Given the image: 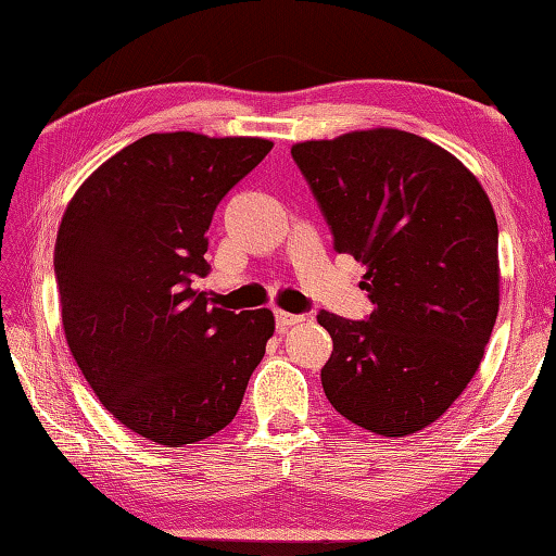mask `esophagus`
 Here are the masks:
<instances>
[{
	"instance_id": "esophagus-1",
	"label": "esophagus",
	"mask_w": 556,
	"mask_h": 556,
	"mask_svg": "<svg viewBox=\"0 0 556 556\" xmlns=\"http://www.w3.org/2000/svg\"><path fill=\"white\" fill-rule=\"evenodd\" d=\"M275 318H277V328L279 330L291 328V325H299V323L306 320V318H303V315H293V313H287V311H277Z\"/></svg>"
}]
</instances>
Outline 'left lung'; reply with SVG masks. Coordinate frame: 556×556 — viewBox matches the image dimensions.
<instances>
[{"mask_svg":"<svg viewBox=\"0 0 556 556\" xmlns=\"http://www.w3.org/2000/svg\"><path fill=\"white\" fill-rule=\"evenodd\" d=\"M291 156L337 253L366 265L374 313L320 311L330 405L380 437L437 421L480 368L498 313V226L486 192L433 141L376 127L301 141Z\"/></svg>","mask_w":556,"mask_h":556,"instance_id":"8db88e82","label":"left lung"}]
</instances>
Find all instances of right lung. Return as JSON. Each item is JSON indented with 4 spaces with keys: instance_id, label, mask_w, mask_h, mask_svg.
<instances>
[{
    "instance_id": "right-lung-1",
    "label": "right lung",
    "mask_w": 556,
    "mask_h": 556,
    "mask_svg": "<svg viewBox=\"0 0 556 556\" xmlns=\"http://www.w3.org/2000/svg\"><path fill=\"white\" fill-rule=\"evenodd\" d=\"M271 149L260 137L147 135L98 166L54 243L62 328L111 415L166 448L231 424L275 332L267 308L212 306L206 228Z\"/></svg>"
}]
</instances>
